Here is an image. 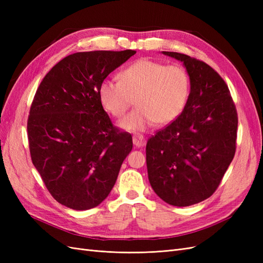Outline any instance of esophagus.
Segmentation results:
<instances>
[{
	"label": "esophagus",
	"instance_id": "1",
	"mask_svg": "<svg viewBox=\"0 0 263 263\" xmlns=\"http://www.w3.org/2000/svg\"><path fill=\"white\" fill-rule=\"evenodd\" d=\"M133 142L136 147H142L146 145V138L140 134H136L133 136Z\"/></svg>",
	"mask_w": 263,
	"mask_h": 263
}]
</instances>
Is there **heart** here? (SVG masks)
<instances>
[{"mask_svg": "<svg viewBox=\"0 0 263 263\" xmlns=\"http://www.w3.org/2000/svg\"><path fill=\"white\" fill-rule=\"evenodd\" d=\"M190 77L181 65H165L141 58L126 67L119 80L104 79L99 100L108 114L121 118L136 98L137 107L119 125L132 132L145 130L155 123L169 125L184 110L190 94Z\"/></svg>", "mask_w": 263, "mask_h": 263, "instance_id": "b5f03b06", "label": "heart"}]
</instances>
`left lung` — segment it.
Returning <instances> with one entry per match:
<instances>
[{"label":"left lung","instance_id":"left-lung-1","mask_svg":"<svg viewBox=\"0 0 263 263\" xmlns=\"http://www.w3.org/2000/svg\"><path fill=\"white\" fill-rule=\"evenodd\" d=\"M163 53L185 66L191 92L182 114L147 141L148 178L165 203L190 206L212 196L220 184L236 153L238 115L226 82L208 63Z\"/></svg>","mask_w":263,"mask_h":263}]
</instances>
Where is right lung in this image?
<instances>
[{
    "instance_id": "right-lung-1",
    "label": "right lung",
    "mask_w": 263,
    "mask_h": 263,
    "mask_svg": "<svg viewBox=\"0 0 263 263\" xmlns=\"http://www.w3.org/2000/svg\"><path fill=\"white\" fill-rule=\"evenodd\" d=\"M135 50L67 55L39 84L27 119L29 153L47 190L77 211L101 204L133 148L132 135L114 126L99 85Z\"/></svg>"
}]
</instances>
